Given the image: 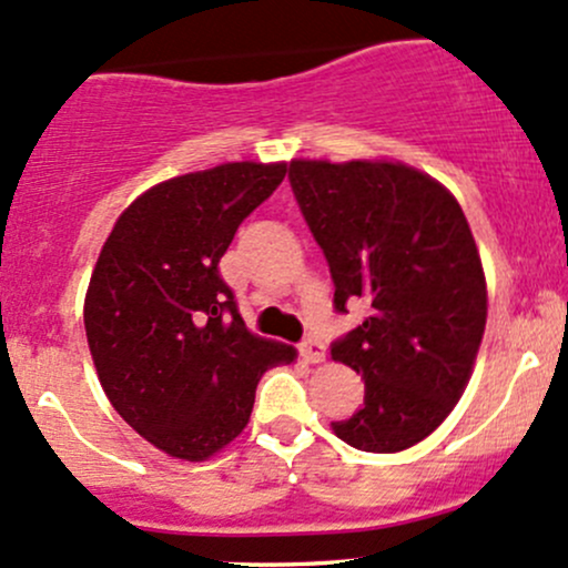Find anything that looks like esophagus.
Wrapping results in <instances>:
<instances>
[{
  "label": "esophagus",
  "mask_w": 568,
  "mask_h": 568,
  "mask_svg": "<svg viewBox=\"0 0 568 568\" xmlns=\"http://www.w3.org/2000/svg\"><path fill=\"white\" fill-rule=\"evenodd\" d=\"M301 355H303V359H306V363H322V359H325V355H327V349H325V344H322L320 338H306L301 344Z\"/></svg>",
  "instance_id": "1"
}]
</instances>
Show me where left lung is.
Listing matches in <instances>:
<instances>
[{"mask_svg":"<svg viewBox=\"0 0 568 568\" xmlns=\"http://www.w3.org/2000/svg\"><path fill=\"white\" fill-rule=\"evenodd\" d=\"M290 186L335 284L333 306L368 316L331 344L365 379L333 423L363 453H400L460 400L487 320L481 260L453 194L400 162L290 164Z\"/></svg>","mask_w":568,"mask_h":568,"instance_id":"obj_1","label":"left lung"}]
</instances>
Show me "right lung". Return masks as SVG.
<instances>
[{"label":"right lung","instance_id":"1","mask_svg":"<svg viewBox=\"0 0 568 568\" xmlns=\"http://www.w3.org/2000/svg\"><path fill=\"white\" fill-rule=\"evenodd\" d=\"M286 164L230 162L140 194L115 222L83 306L102 389L145 442L205 460L246 428L267 368L295 359L237 314L219 260Z\"/></svg>","mask_w":568,"mask_h":568}]
</instances>
